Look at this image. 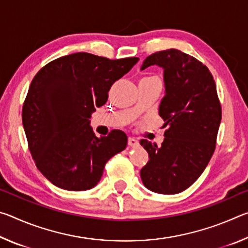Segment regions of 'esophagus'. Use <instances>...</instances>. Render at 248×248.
<instances>
[{
	"label": "esophagus",
	"mask_w": 248,
	"mask_h": 248,
	"mask_svg": "<svg viewBox=\"0 0 248 248\" xmlns=\"http://www.w3.org/2000/svg\"><path fill=\"white\" fill-rule=\"evenodd\" d=\"M128 145L131 146V148H136V146L139 145V141H138L137 139H134V138L130 137L128 139Z\"/></svg>",
	"instance_id": "esophagus-1"
}]
</instances>
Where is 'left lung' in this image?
<instances>
[{"instance_id":"obj_1","label":"left lung","mask_w":248,"mask_h":248,"mask_svg":"<svg viewBox=\"0 0 248 248\" xmlns=\"http://www.w3.org/2000/svg\"><path fill=\"white\" fill-rule=\"evenodd\" d=\"M164 69L165 96L158 114L167 127L161 146L142 139L149 162L140 171L148 189L174 195L190 187L216 150L222 109L211 72L202 62L177 49L154 52L141 70Z\"/></svg>"}]
</instances>
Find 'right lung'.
Instances as JSON below:
<instances>
[{
    "label": "right lung",
    "mask_w": 248,
    "mask_h": 248,
    "mask_svg": "<svg viewBox=\"0 0 248 248\" xmlns=\"http://www.w3.org/2000/svg\"><path fill=\"white\" fill-rule=\"evenodd\" d=\"M138 61L78 52L49 62L32 78L23 105V125L37 169L54 186L91 189L108 159L125 149L124 131L115 129L97 138L90 118L107 102L112 84Z\"/></svg>",
    "instance_id": "add662e5"
}]
</instances>
